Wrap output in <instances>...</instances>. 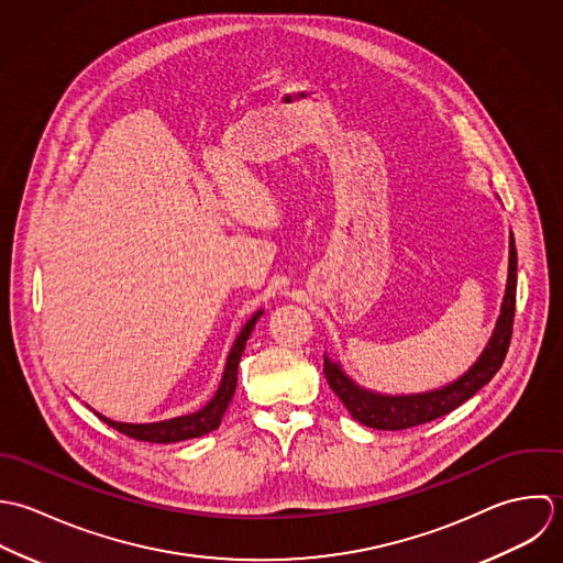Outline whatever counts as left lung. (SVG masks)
I'll return each mask as SVG.
<instances>
[{"mask_svg":"<svg viewBox=\"0 0 563 563\" xmlns=\"http://www.w3.org/2000/svg\"><path fill=\"white\" fill-rule=\"evenodd\" d=\"M518 272V256H516V243L511 234L509 243V278H507V294L503 302V311L494 331V338L489 339V345L481 354V358L449 387H442L438 391L418 394V396H380L361 389L354 385L339 367L338 363H331L324 356V376L335 391L339 400L345 405L350 416L372 429L383 431H402L411 429L431 420H438L442 416L463 405L467 398H472L485 383L492 380V376L500 369L509 343L514 333V316H516V276Z\"/></svg>","mask_w":563,"mask_h":563,"instance_id":"left-lung-1","label":"left lung"}]
</instances>
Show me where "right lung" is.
<instances>
[{"label": "right lung", "mask_w": 563, "mask_h": 563, "mask_svg": "<svg viewBox=\"0 0 563 563\" xmlns=\"http://www.w3.org/2000/svg\"><path fill=\"white\" fill-rule=\"evenodd\" d=\"M261 318V311L254 313L247 324L241 329L239 338L234 339L232 343V350L228 354V361H225L224 378H222V385L218 389V394L213 396V400L200 409L198 413H191V416H183V418H174V420H165V422H156V424H121V422H113V420H107L100 418L113 427L114 431L132 438V440H139V442H150V444H172V442H183V440H191V438H200V435H207L211 431H216L224 418L225 409L232 400V394H234V387H236V367H239V361H241V354H243V347H245V341L250 338L256 320Z\"/></svg>", "instance_id": "add662e5"}]
</instances>
